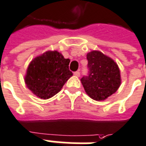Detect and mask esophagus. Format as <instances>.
<instances>
[{"label":"esophagus","instance_id":"34e87169","mask_svg":"<svg viewBox=\"0 0 146 146\" xmlns=\"http://www.w3.org/2000/svg\"><path fill=\"white\" fill-rule=\"evenodd\" d=\"M74 74L75 76H77V77H79L80 76V72L79 71H77V72H74Z\"/></svg>","mask_w":146,"mask_h":146}]
</instances>
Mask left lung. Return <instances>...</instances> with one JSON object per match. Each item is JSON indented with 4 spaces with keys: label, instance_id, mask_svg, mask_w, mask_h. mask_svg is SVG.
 Wrapping results in <instances>:
<instances>
[{
    "label": "left lung",
    "instance_id": "obj_1",
    "mask_svg": "<svg viewBox=\"0 0 146 146\" xmlns=\"http://www.w3.org/2000/svg\"><path fill=\"white\" fill-rule=\"evenodd\" d=\"M88 74L82 78L86 93L95 100H104L113 94L121 85L117 64L100 51L87 54Z\"/></svg>",
    "mask_w": 146,
    "mask_h": 146
}]
</instances>
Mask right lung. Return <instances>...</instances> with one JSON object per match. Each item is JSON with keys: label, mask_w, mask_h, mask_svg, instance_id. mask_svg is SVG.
<instances>
[{"label": "right lung", "mask_w": 146, "mask_h": 146, "mask_svg": "<svg viewBox=\"0 0 146 146\" xmlns=\"http://www.w3.org/2000/svg\"><path fill=\"white\" fill-rule=\"evenodd\" d=\"M69 59L57 51H48L36 57L27 69L25 84L34 94L41 99L56 95L71 76Z\"/></svg>", "instance_id": "obj_1"}]
</instances>
